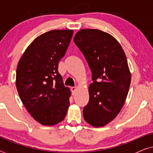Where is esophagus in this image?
<instances>
[{
  "mask_svg": "<svg viewBox=\"0 0 153 153\" xmlns=\"http://www.w3.org/2000/svg\"><path fill=\"white\" fill-rule=\"evenodd\" d=\"M76 88H77V87H76V86H74V87H71V91H72V94H74V93H75V91H76Z\"/></svg>",
  "mask_w": 153,
  "mask_h": 153,
  "instance_id": "esophagus-1",
  "label": "esophagus"
}]
</instances>
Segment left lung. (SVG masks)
I'll use <instances>...</instances> for the list:
<instances>
[{"mask_svg":"<svg viewBox=\"0 0 153 153\" xmlns=\"http://www.w3.org/2000/svg\"><path fill=\"white\" fill-rule=\"evenodd\" d=\"M74 42L88 64L93 81L83 118L92 126L104 127L118 116L128 94L131 73L126 55L114 37L97 29L78 31Z\"/></svg>","mask_w":153,"mask_h":153,"instance_id":"1","label":"left lung"}]
</instances>
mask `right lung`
<instances>
[{"label": "right lung", "instance_id": "1", "mask_svg": "<svg viewBox=\"0 0 153 153\" xmlns=\"http://www.w3.org/2000/svg\"><path fill=\"white\" fill-rule=\"evenodd\" d=\"M73 33L53 30L39 35L27 47L16 68L21 100L33 118L46 126L63 120L70 106V90L64 85L58 69Z\"/></svg>", "mask_w": 153, "mask_h": 153}]
</instances>
